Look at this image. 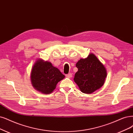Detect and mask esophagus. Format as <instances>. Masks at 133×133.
I'll return each mask as SVG.
<instances>
[{
    "mask_svg": "<svg viewBox=\"0 0 133 133\" xmlns=\"http://www.w3.org/2000/svg\"><path fill=\"white\" fill-rule=\"evenodd\" d=\"M66 76L67 78H71V77H72V73H68V74L66 75Z\"/></svg>",
    "mask_w": 133,
    "mask_h": 133,
    "instance_id": "esophagus-1",
    "label": "esophagus"
}]
</instances>
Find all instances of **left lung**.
Returning a JSON list of instances; mask_svg holds the SVG:
<instances>
[{
	"label": "left lung",
	"instance_id": "1",
	"mask_svg": "<svg viewBox=\"0 0 133 133\" xmlns=\"http://www.w3.org/2000/svg\"><path fill=\"white\" fill-rule=\"evenodd\" d=\"M76 66L78 71L73 79L82 92L91 94L104 84L107 77L106 68L94 54L81 58Z\"/></svg>",
	"mask_w": 133,
	"mask_h": 133
}]
</instances>
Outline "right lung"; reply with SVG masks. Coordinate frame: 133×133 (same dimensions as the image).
Instances as JSON below:
<instances>
[{"instance_id": "1", "label": "right lung", "mask_w": 133, "mask_h": 133, "mask_svg": "<svg viewBox=\"0 0 133 133\" xmlns=\"http://www.w3.org/2000/svg\"><path fill=\"white\" fill-rule=\"evenodd\" d=\"M65 76L50 62L38 58L34 63L31 72V82L36 90L49 94L55 89L57 83Z\"/></svg>"}]
</instances>
